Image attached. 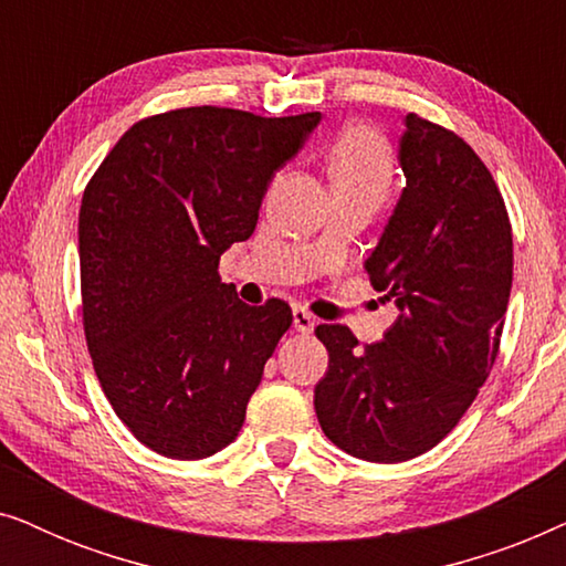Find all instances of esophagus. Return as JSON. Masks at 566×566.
Segmentation results:
<instances>
[{"instance_id":"esophagus-1","label":"esophagus","mask_w":566,"mask_h":566,"mask_svg":"<svg viewBox=\"0 0 566 566\" xmlns=\"http://www.w3.org/2000/svg\"><path fill=\"white\" fill-rule=\"evenodd\" d=\"M293 327H296V332H301V335H312L316 327V319L306 312V308L293 306Z\"/></svg>"}]
</instances>
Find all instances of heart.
<instances>
[{"instance_id": "obj_1", "label": "heart", "mask_w": 566, "mask_h": 566, "mask_svg": "<svg viewBox=\"0 0 566 566\" xmlns=\"http://www.w3.org/2000/svg\"><path fill=\"white\" fill-rule=\"evenodd\" d=\"M329 175L335 190H363L384 198L394 175L389 146L374 130L360 126L347 128L329 151Z\"/></svg>"}]
</instances>
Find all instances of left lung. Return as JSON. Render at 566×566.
Wrapping results in <instances>:
<instances>
[{
  "mask_svg": "<svg viewBox=\"0 0 566 566\" xmlns=\"http://www.w3.org/2000/svg\"><path fill=\"white\" fill-rule=\"evenodd\" d=\"M405 188L366 260L399 306L381 343L360 350L343 324H319L329 353L314 409L332 443L363 461L430 451L476 399L497 358L513 285V231L490 169L436 123L405 115Z\"/></svg>",
  "mask_w": 566,
  "mask_h": 566,
  "instance_id": "obj_1",
  "label": "left lung"
}]
</instances>
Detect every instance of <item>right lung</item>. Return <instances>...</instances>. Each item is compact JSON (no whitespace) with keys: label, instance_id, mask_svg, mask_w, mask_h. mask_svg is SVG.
<instances>
[{"label":"right lung","instance_id":"right-lung-1","mask_svg":"<svg viewBox=\"0 0 566 566\" xmlns=\"http://www.w3.org/2000/svg\"><path fill=\"white\" fill-rule=\"evenodd\" d=\"M322 113L262 118L182 107L138 120L92 177L80 208L84 335L115 415L177 461L219 453L291 306H247L219 260L258 227L275 172Z\"/></svg>","mask_w":566,"mask_h":566}]
</instances>
